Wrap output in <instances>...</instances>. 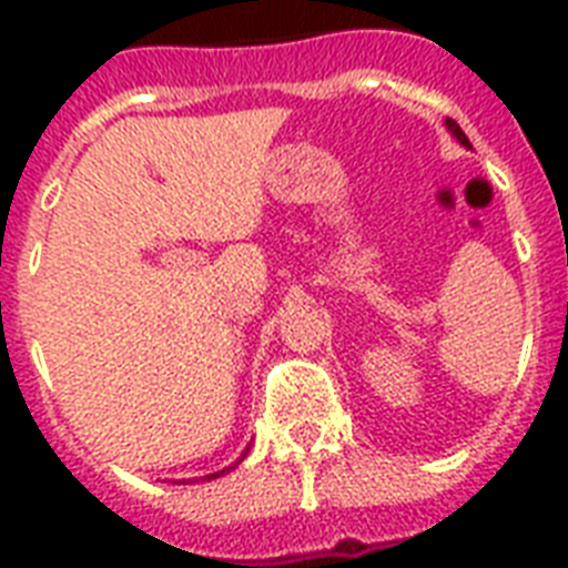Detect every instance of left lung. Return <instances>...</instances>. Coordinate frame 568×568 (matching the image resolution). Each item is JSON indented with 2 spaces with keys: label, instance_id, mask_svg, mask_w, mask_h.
I'll return each mask as SVG.
<instances>
[{
  "label": "left lung",
  "instance_id": "1",
  "mask_svg": "<svg viewBox=\"0 0 568 568\" xmlns=\"http://www.w3.org/2000/svg\"><path fill=\"white\" fill-rule=\"evenodd\" d=\"M448 129H450V132H454V135H457V141H459V144H466V146H471V144H468V138H466V132H463V129H459V126H457V120H450V118H448Z\"/></svg>",
  "mask_w": 568,
  "mask_h": 568
}]
</instances>
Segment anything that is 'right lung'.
Wrapping results in <instances>:
<instances>
[{
	"instance_id": "right-lung-1",
	"label": "right lung",
	"mask_w": 568,
	"mask_h": 568,
	"mask_svg": "<svg viewBox=\"0 0 568 568\" xmlns=\"http://www.w3.org/2000/svg\"><path fill=\"white\" fill-rule=\"evenodd\" d=\"M232 468V466H230ZM223 471H226V468H223ZM223 471H217V475H205V477H221L223 475Z\"/></svg>"
}]
</instances>
